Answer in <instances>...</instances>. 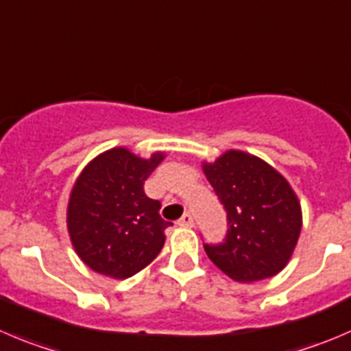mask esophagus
Returning <instances> with one entry per match:
<instances>
[{
  "label": "esophagus",
  "instance_id": "esophagus-1",
  "mask_svg": "<svg viewBox=\"0 0 351 351\" xmlns=\"http://www.w3.org/2000/svg\"><path fill=\"white\" fill-rule=\"evenodd\" d=\"M178 226H185V228H192L193 226V217L190 213H185L182 217L178 219Z\"/></svg>",
  "mask_w": 351,
  "mask_h": 351
}]
</instances>
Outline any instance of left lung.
Here are the masks:
<instances>
[{
    "label": "left lung",
    "mask_w": 351,
    "mask_h": 351,
    "mask_svg": "<svg viewBox=\"0 0 351 351\" xmlns=\"http://www.w3.org/2000/svg\"><path fill=\"white\" fill-rule=\"evenodd\" d=\"M204 173L226 210L221 243H204L224 274L240 283L276 276L288 264L302 230V209L290 183L266 161L228 151Z\"/></svg>",
    "instance_id": "obj_1"
}]
</instances>
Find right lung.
<instances>
[{"instance_id":"add662e5","label":"right lung","mask_w":351,"mask_h":351,"mask_svg":"<svg viewBox=\"0 0 351 351\" xmlns=\"http://www.w3.org/2000/svg\"><path fill=\"white\" fill-rule=\"evenodd\" d=\"M162 159V152L142 159L114 147L80 173L66 224L75 252L93 271L127 280L158 257L171 223L159 216L161 202L145 195L144 182Z\"/></svg>"}]
</instances>
